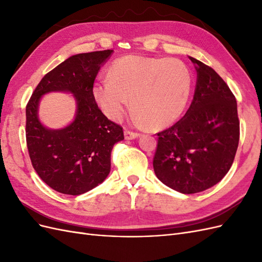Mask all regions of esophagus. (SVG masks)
I'll list each match as a JSON object with an SVG mask.
<instances>
[{"label": "esophagus", "mask_w": 262, "mask_h": 262, "mask_svg": "<svg viewBox=\"0 0 262 262\" xmlns=\"http://www.w3.org/2000/svg\"><path fill=\"white\" fill-rule=\"evenodd\" d=\"M140 137V133L138 132H133V131H130V130H125L124 131V138L125 140H134Z\"/></svg>", "instance_id": "1"}]
</instances>
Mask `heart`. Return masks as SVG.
<instances>
[{
	"mask_svg": "<svg viewBox=\"0 0 262 262\" xmlns=\"http://www.w3.org/2000/svg\"><path fill=\"white\" fill-rule=\"evenodd\" d=\"M109 77L93 86V96L104 114L119 120L129 106L142 123L162 129L184 112L191 90V74L177 59L124 55L113 62Z\"/></svg>",
	"mask_w": 262,
	"mask_h": 262,
	"instance_id": "heart-1",
	"label": "heart"
}]
</instances>
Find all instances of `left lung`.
<instances>
[{
    "instance_id": "8db88e82",
    "label": "left lung",
    "mask_w": 262,
    "mask_h": 262,
    "mask_svg": "<svg viewBox=\"0 0 262 262\" xmlns=\"http://www.w3.org/2000/svg\"><path fill=\"white\" fill-rule=\"evenodd\" d=\"M189 59L198 74L192 102L179 121L157 133L153 158L157 178L186 194L204 191L223 179L239 142L234 94L212 68Z\"/></svg>"
}]
</instances>
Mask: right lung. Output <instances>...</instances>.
<instances>
[{
    "label": "right lung",
    "mask_w": 262,
    "mask_h": 262,
    "mask_svg": "<svg viewBox=\"0 0 262 262\" xmlns=\"http://www.w3.org/2000/svg\"><path fill=\"white\" fill-rule=\"evenodd\" d=\"M114 50L75 54L47 73L26 106V142L38 176L55 191L78 195L101 184L110 171L115 143L122 141V126L108 120L93 96L95 78ZM74 94L78 110L66 128L47 129L37 118L42 94Z\"/></svg>",
    "instance_id": "1"
}]
</instances>
